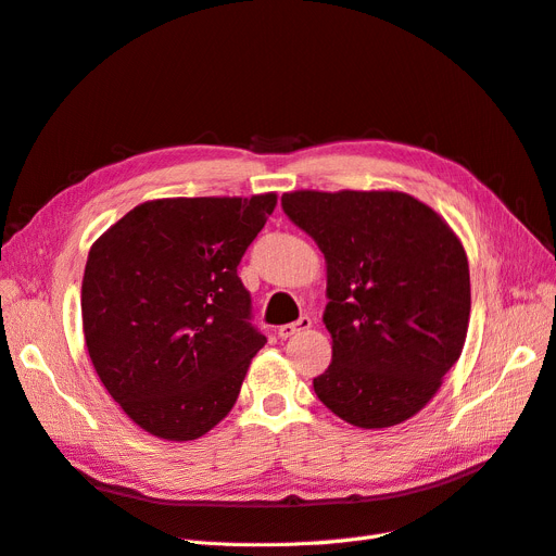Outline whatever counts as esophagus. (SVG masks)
<instances>
[{
    "label": "esophagus",
    "instance_id": "1",
    "mask_svg": "<svg viewBox=\"0 0 556 556\" xmlns=\"http://www.w3.org/2000/svg\"><path fill=\"white\" fill-rule=\"evenodd\" d=\"M313 327V319L308 317V315H304V317H299L296 323H292V325H282V327H278V336L280 339H292L294 333H299V331H308Z\"/></svg>",
    "mask_w": 556,
    "mask_h": 556
}]
</instances>
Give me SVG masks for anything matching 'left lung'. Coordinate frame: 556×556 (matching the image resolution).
<instances>
[{"instance_id":"8db88e82","label":"left lung","mask_w":556,"mask_h":556,"mask_svg":"<svg viewBox=\"0 0 556 556\" xmlns=\"http://www.w3.org/2000/svg\"><path fill=\"white\" fill-rule=\"evenodd\" d=\"M282 211L327 262L331 364L313 380L317 399L359 429L406 422L464 350L470 276L457 233L396 190H296Z\"/></svg>"}]
</instances>
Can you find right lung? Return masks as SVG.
I'll list each match as a JSON object with an SVG mask.
<instances>
[{
	"label": "right lung",
	"mask_w": 556,
	"mask_h": 556,
	"mask_svg": "<svg viewBox=\"0 0 556 556\" xmlns=\"http://www.w3.org/2000/svg\"><path fill=\"white\" fill-rule=\"evenodd\" d=\"M278 197L153 199L99 237L80 288L88 355L134 425L194 441L239 399L266 339L237 274Z\"/></svg>",
	"instance_id": "right-lung-1"
}]
</instances>
